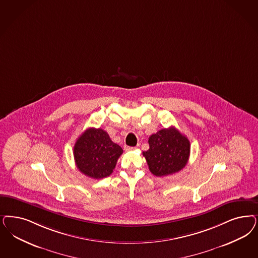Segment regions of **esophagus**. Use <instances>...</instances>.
Returning a JSON list of instances; mask_svg holds the SVG:
<instances>
[{"label":"esophagus","mask_w":258,"mask_h":258,"mask_svg":"<svg viewBox=\"0 0 258 258\" xmlns=\"http://www.w3.org/2000/svg\"><path fill=\"white\" fill-rule=\"evenodd\" d=\"M134 150H136L135 147H124V151H134Z\"/></svg>","instance_id":"obj_1"}]
</instances>
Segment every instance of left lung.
<instances>
[{"mask_svg":"<svg viewBox=\"0 0 258 258\" xmlns=\"http://www.w3.org/2000/svg\"><path fill=\"white\" fill-rule=\"evenodd\" d=\"M150 149L143 151L149 169L156 176L180 171L187 165L190 144L174 126L163 128L149 138Z\"/></svg>","mask_w":258,"mask_h":258,"instance_id":"left-lung-1","label":"left lung"}]
</instances>
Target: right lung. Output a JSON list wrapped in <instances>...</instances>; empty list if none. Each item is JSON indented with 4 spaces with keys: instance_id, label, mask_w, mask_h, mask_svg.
<instances>
[{
    "instance_id": "obj_1",
    "label": "right lung",
    "mask_w": 258,
    "mask_h": 258,
    "mask_svg": "<svg viewBox=\"0 0 258 258\" xmlns=\"http://www.w3.org/2000/svg\"><path fill=\"white\" fill-rule=\"evenodd\" d=\"M122 153V148L111 141L107 132L94 127H89L81 134L73 149L77 168L93 179L110 175Z\"/></svg>"
}]
</instances>
